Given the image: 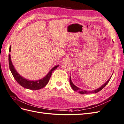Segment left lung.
Segmentation results:
<instances>
[{
  "label": "left lung",
  "instance_id": "8db88e82",
  "mask_svg": "<svg viewBox=\"0 0 124 124\" xmlns=\"http://www.w3.org/2000/svg\"><path fill=\"white\" fill-rule=\"evenodd\" d=\"M111 77H110V78L108 80V81L106 82V83L104 84L102 86H101L100 88L97 89H95V90H93V91H84V90H82V89L79 88L78 87H77L76 86H75L73 84V83L72 82V81H71V78L70 77V85L71 86V87L72 88V89L74 90V91L78 92V93H82V94H86H86H88V93H97L100 92L101 90H102L105 87V86H106L107 85V84L108 83V82L110 81Z\"/></svg>",
  "mask_w": 124,
  "mask_h": 124
}]
</instances>
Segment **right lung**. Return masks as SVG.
Wrapping results in <instances>:
<instances>
[{
    "label": "right lung",
    "mask_w": 124,
    "mask_h": 124,
    "mask_svg": "<svg viewBox=\"0 0 124 124\" xmlns=\"http://www.w3.org/2000/svg\"><path fill=\"white\" fill-rule=\"evenodd\" d=\"M11 46H10L9 48V52L11 51ZM9 65L11 72L12 73L15 80L16 81L17 83L21 86H23V87L31 90L40 89L44 87V86H46V85L48 83V81H49V80L52 73L53 72V71L58 67V66H56L53 67V68L50 70V72H48V73L46 76L44 78H43L42 79H41L38 81H30L21 77L20 75L16 72V71L13 65H12V62H11L10 54L9 55Z\"/></svg>",
    "instance_id": "1"
}]
</instances>
